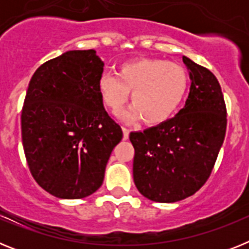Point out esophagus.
<instances>
[{
    "instance_id": "obj_1",
    "label": "esophagus",
    "mask_w": 249,
    "mask_h": 249,
    "mask_svg": "<svg viewBox=\"0 0 249 249\" xmlns=\"http://www.w3.org/2000/svg\"><path fill=\"white\" fill-rule=\"evenodd\" d=\"M122 131H123V138L127 140L129 137V129L127 127H122Z\"/></svg>"
}]
</instances>
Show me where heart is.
Wrapping results in <instances>:
<instances>
[{
    "label": "heart",
    "instance_id": "b5f03b06",
    "mask_svg": "<svg viewBox=\"0 0 249 249\" xmlns=\"http://www.w3.org/2000/svg\"><path fill=\"white\" fill-rule=\"evenodd\" d=\"M187 70L177 62L162 58H140L124 62L118 74L105 72L98 91L106 107L118 112L132 92V108L126 117L141 118L146 124H160L172 117L188 89Z\"/></svg>",
    "mask_w": 249,
    "mask_h": 249
}]
</instances>
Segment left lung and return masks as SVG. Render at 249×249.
Segmentation results:
<instances>
[{"instance_id":"obj_1","label":"left lung","mask_w":249,"mask_h":249,"mask_svg":"<svg viewBox=\"0 0 249 249\" xmlns=\"http://www.w3.org/2000/svg\"><path fill=\"white\" fill-rule=\"evenodd\" d=\"M191 91L175 117L131 132L133 181L146 198L171 203L195 195L210 178L227 128V108L214 74L183 56Z\"/></svg>"}]
</instances>
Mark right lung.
Returning <instances> with one entry per match:
<instances>
[{
    "label": "right lung",
    "instance_id": "obj_1",
    "mask_svg": "<svg viewBox=\"0 0 249 249\" xmlns=\"http://www.w3.org/2000/svg\"><path fill=\"white\" fill-rule=\"evenodd\" d=\"M102 72L94 50L68 51L39 66L28 85L21 113L26 160L38 186L58 198L96 192L123 137L103 107Z\"/></svg>",
    "mask_w": 249,
    "mask_h": 249
}]
</instances>
